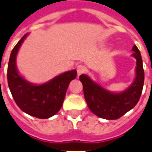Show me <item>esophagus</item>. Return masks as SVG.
<instances>
[{
    "label": "esophagus",
    "mask_w": 152,
    "mask_h": 152,
    "mask_svg": "<svg viewBox=\"0 0 152 152\" xmlns=\"http://www.w3.org/2000/svg\"><path fill=\"white\" fill-rule=\"evenodd\" d=\"M76 71H77V75L80 76L86 72V67L84 65H78L76 67Z\"/></svg>",
    "instance_id": "34e87169"
}]
</instances>
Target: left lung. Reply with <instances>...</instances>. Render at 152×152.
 Segmentation results:
<instances>
[{
    "mask_svg": "<svg viewBox=\"0 0 152 152\" xmlns=\"http://www.w3.org/2000/svg\"><path fill=\"white\" fill-rule=\"evenodd\" d=\"M132 50L134 51L132 56L137 60L136 78L126 91L111 93L94 82L86 75L80 76L87 105L92 113L99 118L109 120L118 119L134 108L139 101L144 84V70L137 47L134 45Z\"/></svg>",
    "mask_w": 152,
    "mask_h": 152,
    "instance_id": "left-lung-1",
    "label": "left lung"
}]
</instances>
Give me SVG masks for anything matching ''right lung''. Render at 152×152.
<instances>
[{"label": "right lung", "mask_w": 152, "mask_h": 152, "mask_svg": "<svg viewBox=\"0 0 152 152\" xmlns=\"http://www.w3.org/2000/svg\"><path fill=\"white\" fill-rule=\"evenodd\" d=\"M27 35L22 37L10 53L7 69L8 86L14 100L22 111L39 118H48L61 108L69 84L76 77V71L62 73L39 86L25 80L17 71L15 59L18 50Z\"/></svg>", "instance_id": "add662e5"}]
</instances>
